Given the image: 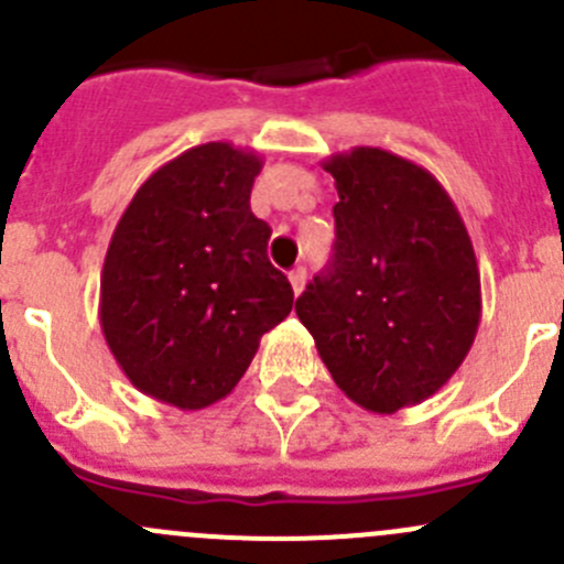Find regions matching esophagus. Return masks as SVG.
I'll list each match as a JSON object with an SVG mask.
<instances>
[{
    "label": "esophagus",
    "instance_id": "obj_1",
    "mask_svg": "<svg viewBox=\"0 0 564 564\" xmlns=\"http://www.w3.org/2000/svg\"><path fill=\"white\" fill-rule=\"evenodd\" d=\"M289 283H292V292L300 294L305 289V270L303 267H297V270L289 272Z\"/></svg>",
    "mask_w": 564,
    "mask_h": 564
}]
</instances>
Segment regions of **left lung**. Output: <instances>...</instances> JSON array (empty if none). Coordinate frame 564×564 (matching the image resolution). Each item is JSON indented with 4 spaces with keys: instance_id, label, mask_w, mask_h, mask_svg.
<instances>
[{
    "instance_id": "obj_1",
    "label": "left lung",
    "mask_w": 564,
    "mask_h": 564,
    "mask_svg": "<svg viewBox=\"0 0 564 564\" xmlns=\"http://www.w3.org/2000/svg\"><path fill=\"white\" fill-rule=\"evenodd\" d=\"M336 178L333 261L294 303L336 386L377 415L424 402L460 369L482 319L471 237L438 178L358 145Z\"/></svg>"
}]
</instances>
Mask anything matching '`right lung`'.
<instances>
[{"instance_id": "add662e5", "label": "right lung", "mask_w": 564, "mask_h": 564, "mask_svg": "<svg viewBox=\"0 0 564 564\" xmlns=\"http://www.w3.org/2000/svg\"><path fill=\"white\" fill-rule=\"evenodd\" d=\"M256 151L204 143L151 173L120 215L98 319L137 391L204 410L234 391L261 336L292 311L267 259L272 228L250 212Z\"/></svg>"}]
</instances>
